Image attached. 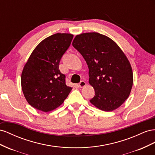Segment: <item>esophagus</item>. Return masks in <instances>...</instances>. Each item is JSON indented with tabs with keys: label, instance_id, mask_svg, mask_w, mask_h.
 Here are the masks:
<instances>
[{
	"label": "esophagus",
	"instance_id": "1",
	"mask_svg": "<svg viewBox=\"0 0 155 155\" xmlns=\"http://www.w3.org/2000/svg\"><path fill=\"white\" fill-rule=\"evenodd\" d=\"M78 86H79V87H84V86H86V82H85V81H81V82L78 84Z\"/></svg>",
	"mask_w": 155,
	"mask_h": 155
}]
</instances>
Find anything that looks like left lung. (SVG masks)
<instances>
[{"label": "left lung", "instance_id": "1", "mask_svg": "<svg viewBox=\"0 0 155 155\" xmlns=\"http://www.w3.org/2000/svg\"><path fill=\"white\" fill-rule=\"evenodd\" d=\"M72 45L89 68V83L95 90L90 103L105 112L119 108L129 97L133 84L125 54L112 39L97 32L77 35Z\"/></svg>", "mask_w": 155, "mask_h": 155}]
</instances>
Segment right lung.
Wrapping results in <instances>:
<instances>
[{"mask_svg":"<svg viewBox=\"0 0 155 155\" xmlns=\"http://www.w3.org/2000/svg\"><path fill=\"white\" fill-rule=\"evenodd\" d=\"M73 38L71 34L57 33L39 43L30 56L21 74V87L32 107L48 112L64 103L72 87L65 84L59 69L61 57Z\"/></svg>","mask_w":155,"mask_h":155,"instance_id":"add662e5","label":"right lung"}]
</instances>
